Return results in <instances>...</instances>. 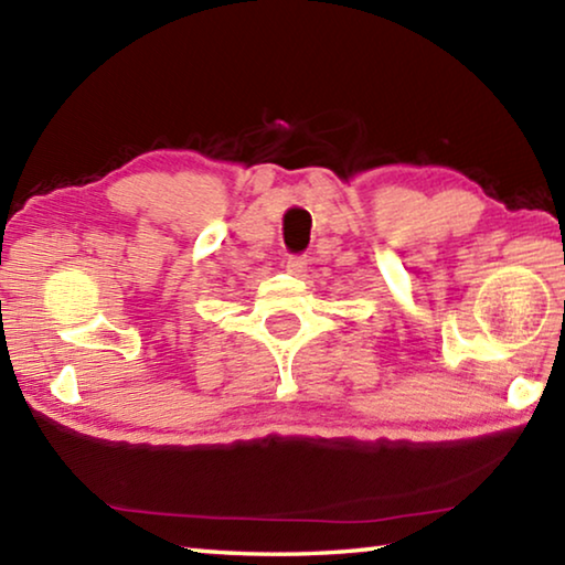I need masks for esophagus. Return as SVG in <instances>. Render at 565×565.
Returning a JSON list of instances; mask_svg holds the SVG:
<instances>
[{"mask_svg":"<svg viewBox=\"0 0 565 565\" xmlns=\"http://www.w3.org/2000/svg\"><path fill=\"white\" fill-rule=\"evenodd\" d=\"M306 262L303 256H289V259H286V271H289L291 276H301L303 271H306Z\"/></svg>","mask_w":565,"mask_h":565,"instance_id":"obj_1","label":"esophagus"}]
</instances>
